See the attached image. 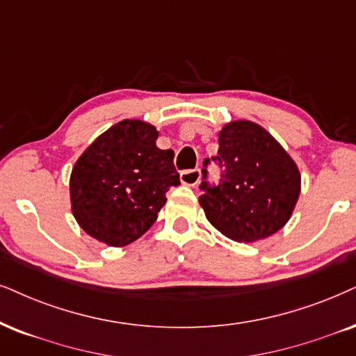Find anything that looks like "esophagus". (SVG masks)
<instances>
[{"label": "esophagus", "instance_id": "esophagus-1", "mask_svg": "<svg viewBox=\"0 0 356 356\" xmlns=\"http://www.w3.org/2000/svg\"><path fill=\"white\" fill-rule=\"evenodd\" d=\"M200 181V169H188L181 172V182L184 186H197Z\"/></svg>", "mask_w": 356, "mask_h": 356}]
</instances>
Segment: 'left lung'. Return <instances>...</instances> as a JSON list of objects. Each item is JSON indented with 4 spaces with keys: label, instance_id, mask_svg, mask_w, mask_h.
Masks as SVG:
<instances>
[{
    "label": "left lung",
    "instance_id": "8db88e82",
    "mask_svg": "<svg viewBox=\"0 0 356 356\" xmlns=\"http://www.w3.org/2000/svg\"><path fill=\"white\" fill-rule=\"evenodd\" d=\"M218 186L204 181L199 197L205 217L220 233L238 243L274 235L289 222L300 193L294 159L263 126L230 121L218 133ZM210 159L204 161L207 168ZM207 179V169H202Z\"/></svg>",
    "mask_w": 356,
    "mask_h": 356
}]
</instances>
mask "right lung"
Returning a JSON list of instances; mask_svg holds the SVG:
<instances>
[{
  "label": "right lung",
  "mask_w": 356,
  "mask_h": 356,
  "mask_svg": "<svg viewBox=\"0 0 356 356\" xmlns=\"http://www.w3.org/2000/svg\"><path fill=\"white\" fill-rule=\"evenodd\" d=\"M154 126L123 120L100 134L70 174V204L85 233L108 246H126L149 230L179 186L174 151L159 149Z\"/></svg>",
  "instance_id": "add662e5"
}]
</instances>
